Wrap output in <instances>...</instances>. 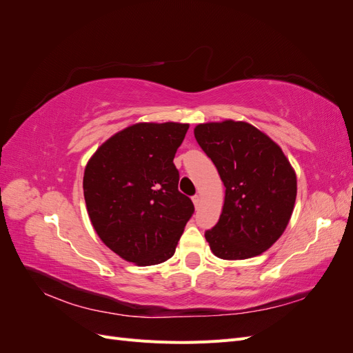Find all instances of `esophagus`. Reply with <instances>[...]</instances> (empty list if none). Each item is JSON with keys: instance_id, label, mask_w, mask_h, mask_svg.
Masks as SVG:
<instances>
[{"instance_id": "1", "label": "esophagus", "mask_w": 353, "mask_h": 353, "mask_svg": "<svg viewBox=\"0 0 353 353\" xmlns=\"http://www.w3.org/2000/svg\"><path fill=\"white\" fill-rule=\"evenodd\" d=\"M193 203H194V206H196V209L200 206V196L199 194H196L194 197H193Z\"/></svg>"}]
</instances>
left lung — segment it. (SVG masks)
<instances>
[{
  "mask_svg": "<svg viewBox=\"0 0 353 353\" xmlns=\"http://www.w3.org/2000/svg\"><path fill=\"white\" fill-rule=\"evenodd\" d=\"M194 137L225 187L219 221L205 232L213 254L225 261L268 250L288 225L297 179L281 147L243 121L200 123Z\"/></svg>",
  "mask_w": 353,
  "mask_h": 353,
  "instance_id": "obj_1",
  "label": "left lung"
}]
</instances>
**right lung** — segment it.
Returning a JSON list of instances; mask_svg holds the SVG:
<instances>
[{
    "mask_svg": "<svg viewBox=\"0 0 353 353\" xmlns=\"http://www.w3.org/2000/svg\"><path fill=\"white\" fill-rule=\"evenodd\" d=\"M188 123L140 122L112 135L85 166L83 197L101 241L138 266L172 258L193 201L174 165Z\"/></svg>",
    "mask_w": 353,
    "mask_h": 353,
    "instance_id": "1",
    "label": "right lung"
}]
</instances>
